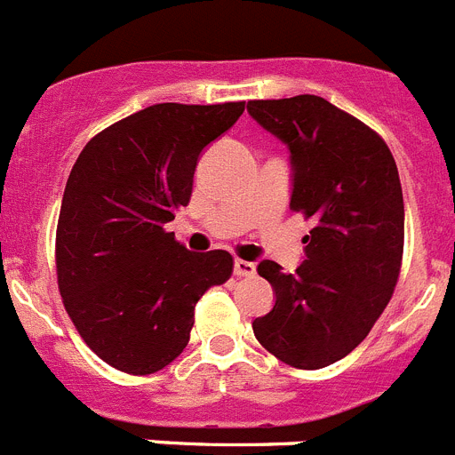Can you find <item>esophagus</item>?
I'll return each mask as SVG.
<instances>
[{
	"mask_svg": "<svg viewBox=\"0 0 455 455\" xmlns=\"http://www.w3.org/2000/svg\"><path fill=\"white\" fill-rule=\"evenodd\" d=\"M235 275L239 277L255 275V264L246 262V259H235Z\"/></svg>",
	"mask_w": 455,
	"mask_h": 455,
	"instance_id": "esophagus-1",
	"label": "esophagus"
}]
</instances>
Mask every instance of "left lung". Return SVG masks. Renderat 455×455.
I'll return each instance as SVG.
<instances>
[{
    "label": "left lung",
    "mask_w": 455,
    "mask_h": 455,
    "mask_svg": "<svg viewBox=\"0 0 455 455\" xmlns=\"http://www.w3.org/2000/svg\"><path fill=\"white\" fill-rule=\"evenodd\" d=\"M248 114L287 146L289 207L315 219L296 273L271 259L257 267L275 305L252 332L289 367H328L369 335L399 280L405 214L396 162L371 127L319 95L252 100Z\"/></svg>",
    "instance_id": "left-lung-1"
}]
</instances>
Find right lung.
I'll use <instances>...</instances> for the list:
<instances>
[{"instance_id": "right-lung-1", "label": "right lung", "mask_w": 455, "mask_h": 455, "mask_svg": "<svg viewBox=\"0 0 455 455\" xmlns=\"http://www.w3.org/2000/svg\"><path fill=\"white\" fill-rule=\"evenodd\" d=\"M246 102H164L92 136L63 191L56 275L88 348L148 376L187 348L193 309L232 275L228 251L191 252L164 225L187 207L198 156Z\"/></svg>"}]
</instances>
